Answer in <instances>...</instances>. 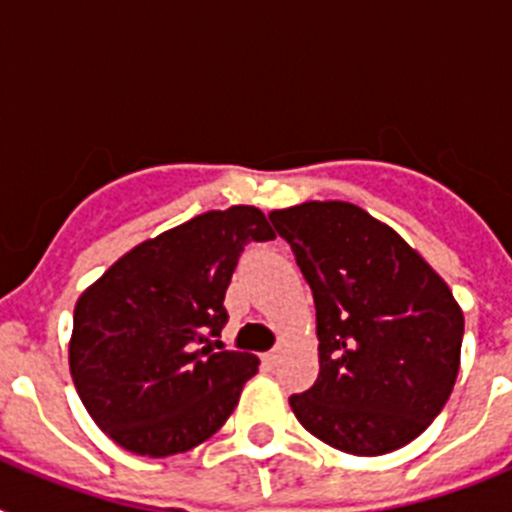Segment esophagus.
<instances>
[{"mask_svg": "<svg viewBox=\"0 0 512 512\" xmlns=\"http://www.w3.org/2000/svg\"><path fill=\"white\" fill-rule=\"evenodd\" d=\"M277 361H279V351H269V354L261 356V364H264L266 369H274V366H277Z\"/></svg>", "mask_w": 512, "mask_h": 512, "instance_id": "obj_1", "label": "esophagus"}]
</instances>
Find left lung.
<instances>
[{
    "instance_id": "left-lung-1",
    "label": "left lung",
    "mask_w": 512,
    "mask_h": 512,
    "mask_svg": "<svg viewBox=\"0 0 512 512\" xmlns=\"http://www.w3.org/2000/svg\"><path fill=\"white\" fill-rule=\"evenodd\" d=\"M310 284L320 374L289 397L338 451L379 456L436 420L459 374L464 315L451 289L392 228L348 202L269 215Z\"/></svg>"
}]
</instances>
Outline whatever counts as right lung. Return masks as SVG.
Segmentation results:
<instances>
[{
	"instance_id": "1",
	"label": "right lung",
	"mask_w": 512,
	"mask_h": 512,
	"mask_svg": "<svg viewBox=\"0 0 512 512\" xmlns=\"http://www.w3.org/2000/svg\"><path fill=\"white\" fill-rule=\"evenodd\" d=\"M271 238L256 207L205 212L135 246L79 297L71 377L117 446L161 459L220 431L259 359L207 343L228 323L243 248Z\"/></svg>"
}]
</instances>
